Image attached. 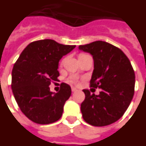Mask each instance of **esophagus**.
Masks as SVG:
<instances>
[{
    "label": "esophagus",
    "mask_w": 146,
    "mask_h": 146,
    "mask_svg": "<svg viewBox=\"0 0 146 146\" xmlns=\"http://www.w3.org/2000/svg\"><path fill=\"white\" fill-rule=\"evenodd\" d=\"M76 90H77L76 88H75V87H72V91H73V92H75V91H76Z\"/></svg>",
    "instance_id": "obj_1"
}]
</instances>
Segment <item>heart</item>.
<instances>
[{
	"mask_svg": "<svg viewBox=\"0 0 146 146\" xmlns=\"http://www.w3.org/2000/svg\"><path fill=\"white\" fill-rule=\"evenodd\" d=\"M85 54H80V57H81L83 56H84ZM63 62H64V59H62V62H61V63H60V65L62 66V64H63ZM69 80H70L71 83H74V84H76V83H77V77H76V76H71L69 78Z\"/></svg>",
	"mask_w": 146,
	"mask_h": 146,
	"instance_id": "1",
	"label": "heart"
}]
</instances>
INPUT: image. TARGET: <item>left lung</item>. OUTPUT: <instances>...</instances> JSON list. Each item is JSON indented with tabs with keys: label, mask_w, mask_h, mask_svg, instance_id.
Instances as JSON below:
<instances>
[{
	"label": "left lung",
	"mask_w": 146,
	"mask_h": 146,
	"mask_svg": "<svg viewBox=\"0 0 146 146\" xmlns=\"http://www.w3.org/2000/svg\"><path fill=\"white\" fill-rule=\"evenodd\" d=\"M79 48L93 56L90 87L101 89L98 95L83 90V117L93 126L111 125L122 117L133 98L135 76L132 66L120 48L106 42L96 41Z\"/></svg>",
	"instance_id": "left-lung-1"
}]
</instances>
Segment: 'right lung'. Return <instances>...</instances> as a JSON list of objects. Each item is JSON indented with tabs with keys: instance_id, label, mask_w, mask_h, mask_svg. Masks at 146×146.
Masks as SVG:
<instances>
[{
	"instance_id": "add662e5",
	"label": "right lung",
	"mask_w": 146,
	"mask_h": 146,
	"mask_svg": "<svg viewBox=\"0 0 146 146\" xmlns=\"http://www.w3.org/2000/svg\"><path fill=\"white\" fill-rule=\"evenodd\" d=\"M75 47L52 39L32 42L14 65L13 94L22 113L33 122L48 125L62 116L65 102L71 95V87L62 83L59 92L52 93L48 86L58 81L59 60Z\"/></svg>"
}]
</instances>
